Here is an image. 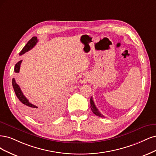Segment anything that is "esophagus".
<instances>
[{"instance_id":"1","label":"esophagus","mask_w":156,"mask_h":156,"mask_svg":"<svg viewBox=\"0 0 156 156\" xmlns=\"http://www.w3.org/2000/svg\"><path fill=\"white\" fill-rule=\"evenodd\" d=\"M89 78L87 74H82V75H81V76H80V82L81 83H86V82H89Z\"/></svg>"}]
</instances>
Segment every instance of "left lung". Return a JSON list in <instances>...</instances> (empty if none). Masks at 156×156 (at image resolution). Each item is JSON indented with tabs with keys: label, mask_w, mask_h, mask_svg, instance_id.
Wrapping results in <instances>:
<instances>
[{
	"label": "left lung",
	"mask_w": 156,
	"mask_h": 156,
	"mask_svg": "<svg viewBox=\"0 0 156 156\" xmlns=\"http://www.w3.org/2000/svg\"><path fill=\"white\" fill-rule=\"evenodd\" d=\"M90 103H91V111L93 112V113L96 115L98 117H104V115L100 113V112L98 111V109L97 108L96 105L94 104V102L93 100V97H91V99H90Z\"/></svg>",
	"instance_id": "obj_1"
}]
</instances>
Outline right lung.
<instances>
[{"label": "right lung", "mask_w": 156, "mask_h": 156, "mask_svg": "<svg viewBox=\"0 0 156 156\" xmlns=\"http://www.w3.org/2000/svg\"><path fill=\"white\" fill-rule=\"evenodd\" d=\"M38 40L37 37H33L30 41L27 43V44L25 45L24 47L22 49V51L21 52L19 53V55H23L26 52H28L30 50H31L35 45L37 43ZM22 62V60L19 61L17 62L16 65H15V68H14V71L16 73H19V70H20V67H21V64ZM12 85L14 89L15 93H16L17 97L19 98V101L21 102V105L24 110V112H26L27 114L29 115H30L32 117L34 118H37L39 117L40 113H39L38 110H37V107L36 105H35L31 103H30L28 100L24 97V95L23 94L22 91L21 90V88L19 86V85L16 83V80H15L14 78L12 79Z\"/></svg>", "instance_id": "add662e5"}]
</instances>
